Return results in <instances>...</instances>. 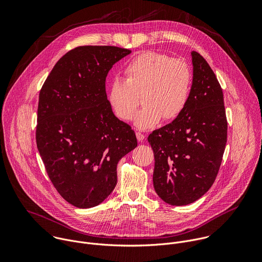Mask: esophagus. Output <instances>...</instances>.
<instances>
[{
	"instance_id": "1",
	"label": "esophagus",
	"mask_w": 262,
	"mask_h": 262,
	"mask_svg": "<svg viewBox=\"0 0 262 262\" xmlns=\"http://www.w3.org/2000/svg\"><path fill=\"white\" fill-rule=\"evenodd\" d=\"M136 136H137V139H138L139 142H143V140L145 139V135L142 134V133H140V132H137V133H136Z\"/></svg>"
}]
</instances>
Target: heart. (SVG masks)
<instances>
[{"label": "heart", "instance_id": "heart-1", "mask_svg": "<svg viewBox=\"0 0 262 262\" xmlns=\"http://www.w3.org/2000/svg\"><path fill=\"white\" fill-rule=\"evenodd\" d=\"M125 80L114 79L108 88V102L115 115L129 121L140 104L135 124L145 129L161 119L177 118L190 99L193 73L182 60L156 52H145L130 60L124 68Z\"/></svg>", "mask_w": 262, "mask_h": 262}]
</instances>
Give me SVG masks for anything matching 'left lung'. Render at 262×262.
<instances>
[{
    "label": "left lung",
    "mask_w": 262,
    "mask_h": 262,
    "mask_svg": "<svg viewBox=\"0 0 262 262\" xmlns=\"http://www.w3.org/2000/svg\"><path fill=\"white\" fill-rule=\"evenodd\" d=\"M190 99L171 123L154 130V186L168 204L186 205L202 197L217 175L227 142V118L221 85L206 60L192 52Z\"/></svg>",
    "instance_id": "1"
}]
</instances>
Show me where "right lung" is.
<instances>
[{"label": "right lung", "instance_id": "add662e5", "mask_svg": "<svg viewBox=\"0 0 262 262\" xmlns=\"http://www.w3.org/2000/svg\"><path fill=\"white\" fill-rule=\"evenodd\" d=\"M132 51L83 46L56 63L39 92L36 144L58 193L70 204L101 203L117 183V164L138 142L112 111L107 72Z\"/></svg>", "mask_w": 262, "mask_h": 262}]
</instances>
